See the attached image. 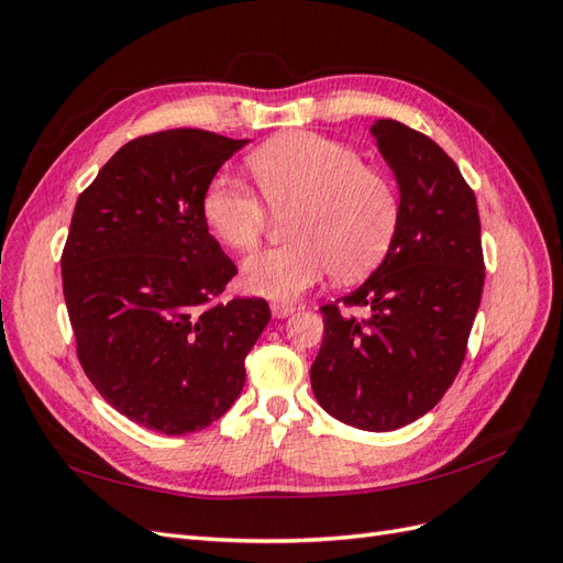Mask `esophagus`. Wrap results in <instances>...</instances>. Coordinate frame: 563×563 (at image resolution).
<instances>
[{
  "instance_id": "1",
  "label": "esophagus",
  "mask_w": 563,
  "mask_h": 563,
  "mask_svg": "<svg viewBox=\"0 0 563 563\" xmlns=\"http://www.w3.org/2000/svg\"><path fill=\"white\" fill-rule=\"evenodd\" d=\"M269 310H272V317H275V319H286V317H291L296 312L294 305H288V302H272Z\"/></svg>"
}]
</instances>
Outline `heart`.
Here are the masks:
<instances>
[{"mask_svg":"<svg viewBox=\"0 0 563 563\" xmlns=\"http://www.w3.org/2000/svg\"><path fill=\"white\" fill-rule=\"evenodd\" d=\"M249 166L269 207L292 211L286 230L294 240L244 261L246 291L294 300L333 272L356 279L383 261L397 230L399 199L385 176L364 166L360 152L296 131L261 145ZM201 216L220 244L251 251L267 228L269 209L251 185L218 174L201 197Z\"/></svg>","mask_w":563,"mask_h":563,"instance_id":"obj_1","label":"heart"}]
</instances>
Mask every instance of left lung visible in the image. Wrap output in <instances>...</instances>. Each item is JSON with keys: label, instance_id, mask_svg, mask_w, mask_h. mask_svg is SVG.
Segmentation results:
<instances>
[{"label": "left lung", "instance_id": "obj_1", "mask_svg": "<svg viewBox=\"0 0 563 563\" xmlns=\"http://www.w3.org/2000/svg\"><path fill=\"white\" fill-rule=\"evenodd\" d=\"M371 133L399 185L397 230L373 275L335 300L369 317L321 308L310 380L335 420L389 432L432 411L463 366L484 253L476 197L446 152L395 119H378Z\"/></svg>", "mask_w": 563, "mask_h": 563}]
</instances>
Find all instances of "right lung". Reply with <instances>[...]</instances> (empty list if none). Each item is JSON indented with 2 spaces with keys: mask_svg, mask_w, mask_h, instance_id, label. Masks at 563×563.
I'll use <instances>...</instances> for the list:
<instances>
[{
  "mask_svg": "<svg viewBox=\"0 0 563 563\" xmlns=\"http://www.w3.org/2000/svg\"><path fill=\"white\" fill-rule=\"evenodd\" d=\"M246 143L201 129L129 141L79 195L63 249L84 373L119 413L168 437L228 413L269 321L263 298L216 302L236 267L201 216L218 168Z\"/></svg>",
  "mask_w": 563,
  "mask_h": 563,
  "instance_id": "obj_1",
  "label": "right lung"
}]
</instances>
